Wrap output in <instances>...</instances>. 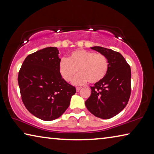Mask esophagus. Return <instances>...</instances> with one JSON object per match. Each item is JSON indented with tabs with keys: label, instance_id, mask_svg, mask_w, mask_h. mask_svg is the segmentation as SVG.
I'll return each mask as SVG.
<instances>
[{
	"label": "esophagus",
	"instance_id": "34e87169",
	"mask_svg": "<svg viewBox=\"0 0 154 154\" xmlns=\"http://www.w3.org/2000/svg\"><path fill=\"white\" fill-rule=\"evenodd\" d=\"M82 89V88L81 87H77L76 88V90H77V92H79V91Z\"/></svg>",
	"mask_w": 154,
	"mask_h": 154
}]
</instances>
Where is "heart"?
I'll return each mask as SVG.
<instances>
[{
	"label": "heart",
	"mask_w": 154,
	"mask_h": 154,
	"mask_svg": "<svg viewBox=\"0 0 154 154\" xmlns=\"http://www.w3.org/2000/svg\"><path fill=\"white\" fill-rule=\"evenodd\" d=\"M109 62L106 57L102 54H96L84 49L72 51L69 58H63L59 64V71L66 82H71L77 74L73 83L82 85L88 82L96 83L102 80L106 74Z\"/></svg>",
	"instance_id": "b5f03b06"
}]
</instances>
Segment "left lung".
<instances>
[{"label": "left lung", "instance_id": "left-lung-1", "mask_svg": "<svg viewBox=\"0 0 154 154\" xmlns=\"http://www.w3.org/2000/svg\"><path fill=\"white\" fill-rule=\"evenodd\" d=\"M92 49L105 55L109 68L105 77L91 86V95L85 106L91 113L101 119H109L125 108L131 93V69L120 53L95 46Z\"/></svg>", "mask_w": 154, "mask_h": 154}]
</instances>
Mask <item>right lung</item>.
<instances>
[{
  "label": "right lung",
  "mask_w": 154,
  "mask_h": 154,
  "mask_svg": "<svg viewBox=\"0 0 154 154\" xmlns=\"http://www.w3.org/2000/svg\"><path fill=\"white\" fill-rule=\"evenodd\" d=\"M57 48L49 47L28 55L18 73L21 97L28 111L42 120L60 117L69 106L74 86L62 77Z\"/></svg>",
  "instance_id": "right-lung-1"
}]
</instances>
